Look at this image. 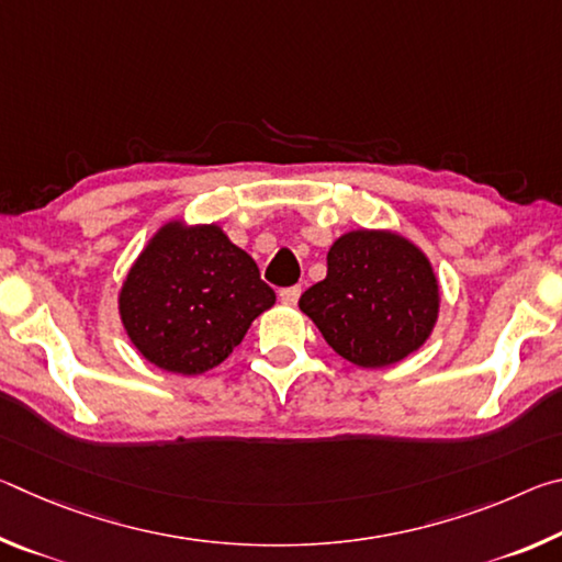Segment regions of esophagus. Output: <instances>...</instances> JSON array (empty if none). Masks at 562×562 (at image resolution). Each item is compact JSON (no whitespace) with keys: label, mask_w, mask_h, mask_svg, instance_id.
<instances>
[{"label":"esophagus","mask_w":562,"mask_h":562,"mask_svg":"<svg viewBox=\"0 0 562 562\" xmlns=\"http://www.w3.org/2000/svg\"><path fill=\"white\" fill-rule=\"evenodd\" d=\"M300 294H302V288H284V290H280V302L282 304H297V300H300Z\"/></svg>","instance_id":"esophagus-1"}]
</instances>
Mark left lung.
Segmentation results:
<instances>
[{
    "instance_id": "8db88e82",
    "label": "left lung",
    "mask_w": 562,
    "mask_h": 562,
    "mask_svg": "<svg viewBox=\"0 0 562 562\" xmlns=\"http://www.w3.org/2000/svg\"><path fill=\"white\" fill-rule=\"evenodd\" d=\"M327 345L361 369H382L426 345L441 288L422 247L386 227H357L327 252V278L300 297Z\"/></svg>"
}]
</instances>
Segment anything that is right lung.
Returning a JSON list of instances; mask_svg holds the SVG:
<instances>
[{"mask_svg":"<svg viewBox=\"0 0 562 562\" xmlns=\"http://www.w3.org/2000/svg\"><path fill=\"white\" fill-rule=\"evenodd\" d=\"M274 304L260 270L217 223L170 217L148 237L119 290L131 345L170 374L198 376L233 355Z\"/></svg>","mask_w":562,"mask_h":562,"instance_id":"right-lung-1","label":"right lung"}]
</instances>
